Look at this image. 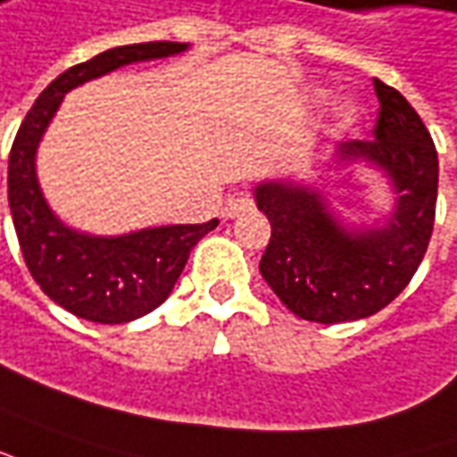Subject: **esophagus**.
<instances>
[{
  "instance_id": "obj_1",
  "label": "esophagus",
  "mask_w": 457,
  "mask_h": 457,
  "mask_svg": "<svg viewBox=\"0 0 457 457\" xmlns=\"http://www.w3.org/2000/svg\"><path fill=\"white\" fill-rule=\"evenodd\" d=\"M254 207V200L250 195H242V197H235V200H229L228 207H225V217L232 220V217H240L245 212H250Z\"/></svg>"
}]
</instances>
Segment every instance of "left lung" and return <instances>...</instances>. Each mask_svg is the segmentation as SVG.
<instances>
[{
	"label": "left lung",
	"mask_w": 457,
	"mask_h": 457,
	"mask_svg": "<svg viewBox=\"0 0 457 457\" xmlns=\"http://www.w3.org/2000/svg\"><path fill=\"white\" fill-rule=\"evenodd\" d=\"M380 110L372 139L340 145V160H368L390 175L398 203L387 228L347 232L318 192L282 182L254 189L272 225L260 272L297 318L322 325L380 312L423 262L437 203V152L423 120L398 89L375 79Z\"/></svg>",
	"instance_id": "obj_1"
}]
</instances>
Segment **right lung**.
<instances>
[{
  "label": "right lung",
  "instance_id": "right-lung-1",
  "mask_svg": "<svg viewBox=\"0 0 457 457\" xmlns=\"http://www.w3.org/2000/svg\"><path fill=\"white\" fill-rule=\"evenodd\" d=\"M182 42H145L107 49L62 72L27 112L9 152V210L34 282L72 315L122 325L152 312L172 293L189 250L217 220L203 225L139 229L122 237H89L64 228L49 212L34 175V152L64 92L129 62L170 57Z\"/></svg>",
  "mask_w": 457,
  "mask_h": 457
}]
</instances>
